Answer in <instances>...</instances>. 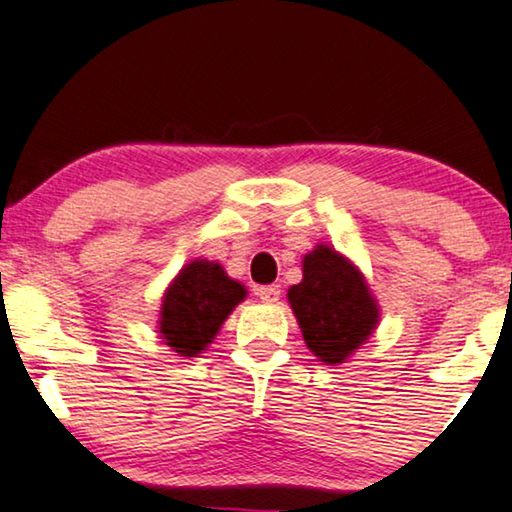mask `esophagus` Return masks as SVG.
<instances>
[{
  "instance_id": "1",
  "label": "esophagus",
  "mask_w": 512,
  "mask_h": 512,
  "mask_svg": "<svg viewBox=\"0 0 512 512\" xmlns=\"http://www.w3.org/2000/svg\"><path fill=\"white\" fill-rule=\"evenodd\" d=\"M256 295L258 298H261L263 302H277L279 300V295H281V288L279 286H258L256 288Z\"/></svg>"
}]
</instances>
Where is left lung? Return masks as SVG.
<instances>
[{"label":"left lung","instance_id":"8db88e82","mask_svg":"<svg viewBox=\"0 0 512 512\" xmlns=\"http://www.w3.org/2000/svg\"><path fill=\"white\" fill-rule=\"evenodd\" d=\"M288 302L305 344L325 365H339L379 325V305L362 272L328 244L302 261V281L288 288Z\"/></svg>","mask_w":512,"mask_h":512}]
</instances>
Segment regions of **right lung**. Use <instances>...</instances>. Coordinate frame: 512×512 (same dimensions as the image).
Instances as JSON below:
<instances>
[{"instance_id": "add662e5", "label": "right lung", "mask_w": 512, "mask_h": 512, "mask_svg": "<svg viewBox=\"0 0 512 512\" xmlns=\"http://www.w3.org/2000/svg\"><path fill=\"white\" fill-rule=\"evenodd\" d=\"M244 298L247 288L228 277L219 263L191 261L166 288L159 335L182 358H198Z\"/></svg>"}]
</instances>
